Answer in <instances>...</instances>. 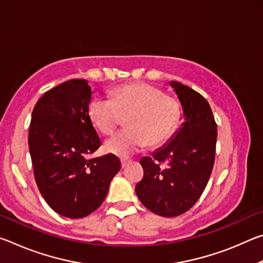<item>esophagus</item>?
I'll use <instances>...</instances> for the list:
<instances>
[{
  "label": "esophagus",
  "mask_w": 263,
  "mask_h": 263,
  "mask_svg": "<svg viewBox=\"0 0 263 263\" xmlns=\"http://www.w3.org/2000/svg\"><path fill=\"white\" fill-rule=\"evenodd\" d=\"M128 163H130V161H128V160H124V159L122 160V167L123 168H125Z\"/></svg>",
  "instance_id": "1"
}]
</instances>
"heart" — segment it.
Wrapping results in <instances>:
<instances>
[{"mask_svg": "<svg viewBox=\"0 0 263 263\" xmlns=\"http://www.w3.org/2000/svg\"><path fill=\"white\" fill-rule=\"evenodd\" d=\"M181 115L177 101L146 83H131L115 89L111 99L95 97L89 104V117L97 130L111 135L126 117L128 128L105 141L106 152L127 158L147 144L166 142L176 128Z\"/></svg>", "mask_w": 263, "mask_h": 263, "instance_id": "heart-1", "label": "heart"}]
</instances>
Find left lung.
I'll use <instances>...</instances> for the list:
<instances>
[{
  "label": "left lung",
  "mask_w": 263,
  "mask_h": 263,
  "mask_svg": "<svg viewBox=\"0 0 263 263\" xmlns=\"http://www.w3.org/2000/svg\"><path fill=\"white\" fill-rule=\"evenodd\" d=\"M183 111V123L162 147L144 157V177L136 185L140 202L155 215L176 217L198 201L215 163L217 124L208 101L194 89L171 81ZM168 161L161 170L159 162Z\"/></svg>",
  "instance_id": "obj_1"
}]
</instances>
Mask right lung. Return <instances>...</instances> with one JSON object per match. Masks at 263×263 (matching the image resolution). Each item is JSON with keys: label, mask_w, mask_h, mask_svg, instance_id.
<instances>
[{"label": "right lung", "mask_w": 263, "mask_h": 263, "mask_svg": "<svg viewBox=\"0 0 263 263\" xmlns=\"http://www.w3.org/2000/svg\"><path fill=\"white\" fill-rule=\"evenodd\" d=\"M92 90L87 80H69L35 103L29 131L34 179L46 203L59 215L83 218L106 197L121 161L114 154L86 159L101 146L89 117Z\"/></svg>", "instance_id": "right-lung-1"}]
</instances>
